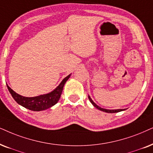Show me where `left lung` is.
<instances>
[{"instance_id":"8db88e82","label":"left lung","mask_w":153,"mask_h":153,"mask_svg":"<svg viewBox=\"0 0 153 153\" xmlns=\"http://www.w3.org/2000/svg\"><path fill=\"white\" fill-rule=\"evenodd\" d=\"M88 99H89V100L91 101V102L93 104V105L95 107V108H96L97 109H98V110H100L101 111H103V112H108V113H115V112H121V111H122V110H124H124H122V109H119V110H106V109L101 108L100 107L97 105L96 103H95L94 101L92 100V99L91 98V97L89 96H88Z\"/></svg>"}]
</instances>
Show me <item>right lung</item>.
I'll return each instance as SVG.
<instances>
[{"mask_svg":"<svg viewBox=\"0 0 153 153\" xmlns=\"http://www.w3.org/2000/svg\"><path fill=\"white\" fill-rule=\"evenodd\" d=\"M69 77H70V74L65 77L62 82L60 83V84L52 92L49 93L48 94L41 95V96H39L31 97V98L22 96L20 95L17 94V93H15L7 85V87L14 100L18 104L21 105L24 108L29 109L30 110L41 111L51 108L58 102L61 94H62L64 85L66 83V81L68 80Z\"/></svg>","mask_w":153,"mask_h":153,"instance_id":"right-lung-1","label":"right lung"}]
</instances>
